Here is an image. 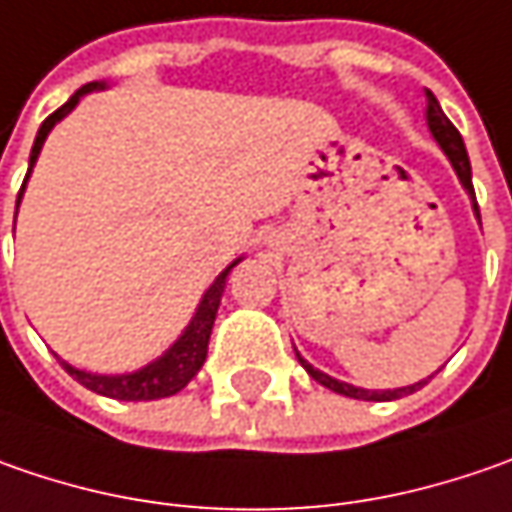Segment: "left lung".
<instances>
[{"mask_svg": "<svg viewBox=\"0 0 512 512\" xmlns=\"http://www.w3.org/2000/svg\"><path fill=\"white\" fill-rule=\"evenodd\" d=\"M427 125H430V131H433V137L438 140V145L444 148V154L450 157V163L456 168L458 180L464 183V189L470 191V197H473V209L478 214V203H476V191H473V177H470V157H467V148H464V140H461V134H458V128L450 120H447V114L441 111V105L433 97V91H427ZM478 220H481V214H478ZM300 367L306 369L318 384H323L326 389H332V392H338V395H346V398H361V401H392V398H404V395H410L418 387H424L427 381H418V384H412V387H401V389H384V392H372V389H358L352 387V384H344V381H335V378H329V375H323L315 367H309L303 358L298 355Z\"/></svg>", "mask_w": 512, "mask_h": 512, "instance_id": "left-lung-1", "label": "left lung"}]
</instances>
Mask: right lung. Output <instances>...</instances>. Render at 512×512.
<instances>
[{
    "mask_svg": "<svg viewBox=\"0 0 512 512\" xmlns=\"http://www.w3.org/2000/svg\"><path fill=\"white\" fill-rule=\"evenodd\" d=\"M94 88H102V85H97V82L82 85L71 100L65 102L62 108H56L54 114L39 125L36 143L34 148H31V163H28L25 183H28V177H31V168H34L36 157H39V148L45 143L48 131H51V128L77 105L82 94H88V91H94ZM25 183H22V189H19V197H22V191H25ZM16 206H19V200H16ZM234 266H237V260H234L232 266H226V269L220 272V278L214 280L212 286H209V292L200 300L197 315L191 318V323L186 326V332L180 335V341L171 346L163 358H157L154 364L137 369V372H131V375H91V372L74 369L71 364L62 361L65 372L74 375V381H79L85 389L100 392V395H108V398H117V401H151V398H168V395L180 392V389L186 387L191 378L200 372L203 361H206L214 315H217V306H220V295H223V289H226V278H229V272H232Z\"/></svg>",
    "mask_w": 512,
    "mask_h": 512,
    "instance_id": "right-lung-1",
    "label": "right lung"
}]
</instances>
